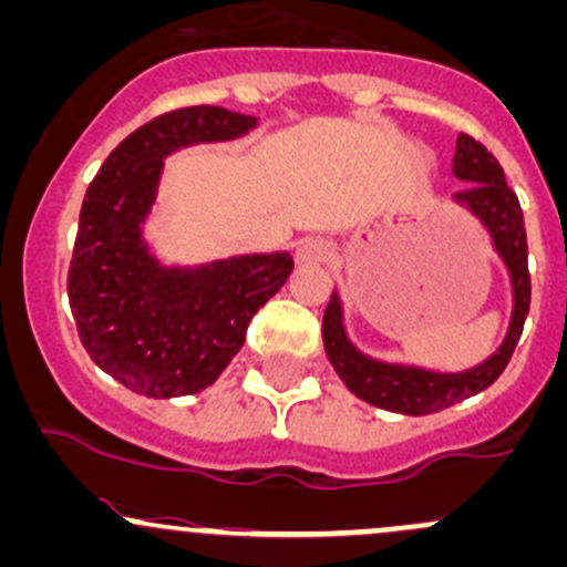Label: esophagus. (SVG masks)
<instances>
[{"label": "esophagus", "mask_w": 567, "mask_h": 567, "mask_svg": "<svg viewBox=\"0 0 567 567\" xmlns=\"http://www.w3.org/2000/svg\"><path fill=\"white\" fill-rule=\"evenodd\" d=\"M333 258V244L329 238H303V241L296 247V260L303 266H320V264H329Z\"/></svg>", "instance_id": "obj_1"}]
</instances>
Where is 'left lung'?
I'll list each match as a JSON object with an SVG mask.
<instances>
[{"label": "left lung", "mask_w": 567, "mask_h": 567, "mask_svg": "<svg viewBox=\"0 0 567 567\" xmlns=\"http://www.w3.org/2000/svg\"><path fill=\"white\" fill-rule=\"evenodd\" d=\"M454 176L473 184V187L456 193L454 200L467 206L484 223L494 241V249L508 266L511 285H514V315H511V326L503 344L484 363L464 369V372H432V369L402 367V363H385L363 355L344 333L342 303H339L337 290H333L323 315L326 355H329L337 374L355 396L374 404V408L391 410V413H440V410L488 389L508 367L529 312V293L533 290H529L524 214L519 198L505 182L497 157L486 152L484 143L462 133L456 138Z\"/></svg>", "instance_id": "obj_1"}]
</instances>
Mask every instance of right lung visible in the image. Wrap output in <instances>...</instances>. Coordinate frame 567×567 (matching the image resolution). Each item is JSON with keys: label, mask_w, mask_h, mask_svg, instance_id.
I'll return each mask as SVG.
<instances>
[{"label": "right lung", "mask_w": 567, "mask_h": 567, "mask_svg": "<svg viewBox=\"0 0 567 567\" xmlns=\"http://www.w3.org/2000/svg\"><path fill=\"white\" fill-rule=\"evenodd\" d=\"M255 116L193 105L130 133L89 184L68 274L79 337L103 372L148 399L204 391L241 350L249 320L288 282V252L165 268L141 236L163 159L193 143L234 141Z\"/></svg>", "instance_id": "right-lung-1"}]
</instances>
